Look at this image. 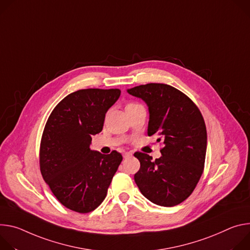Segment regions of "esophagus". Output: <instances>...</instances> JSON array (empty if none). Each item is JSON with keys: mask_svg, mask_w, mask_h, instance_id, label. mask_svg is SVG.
Segmentation results:
<instances>
[{"mask_svg": "<svg viewBox=\"0 0 250 250\" xmlns=\"http://www.w3.org/2000/svg\"><path fill=\"white\" fill-rule=\"evenodd\" d=\"M133 154H132V152H125L124 154H123V156H124V158H128V157H131Z\"/></svg>", "mask_w": 250, "mask_h": 250, "instance_id": "obj_1", "label": "esophagus"}]
</instances>
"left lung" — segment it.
<instances>
[{"mask_svg": "<svg viewBox=\"0 0 250 250\" xmlns=\"http://www.w3.org/2000/svg\"><path fill=\"white\" fill-rule=\"evenodd\" d=\"M127 92L148 106V135L162 141V156L153 161L136 152L140 170L134 180L142 195L155 205L174 207L188 199L204 172L207 128L198 106L177 88L148 83Z\"/></svg>", "mask_w": 250, "mask_h": 250, "instance_id": "obj_1", "label": "left lung"}]
</instances>
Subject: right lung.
<instances>
[{
  "label": "right lung",
  "mask_w": 250,
  "mask_h": 250,
  "mask_svg": "<svg viewBox=\"0 0 250 250\" xmlns=\"http://www.w3.org/2000/svg\"><path fill=\"white\" fill-rule=\"evenodd\" d=\"M120 89H80L52 110L41 142L43 180L65 208L80 213L94 210L105 199L122 155L90 149L91 136L102 131L105 114Z\"/></svg>",
  "instance_id": "1"
}]
</instances>
